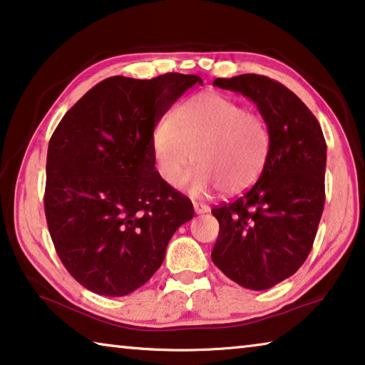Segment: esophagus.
<instances>
[{"label":"esophagus","mask_w":365,"mask_h":365,"mask_svg":"<svg viewBox=\"0 0 365 365\" xmlns=\"http://www.w3.org/2000/svg\"><path fill=\"white\" fill-rule=\"evenodd\" d=\"M193 207H195V212L196 214H205V212H210V206L207 205H203V203H193Z\"/></svg>","instance_id":"1"}]
</instances>
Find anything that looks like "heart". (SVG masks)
<instances>
[{
  "instance_id": "obj_1",
  "label": "heart",
  "mask_w": 365,
  "mask_h": 365,
  "mask_svg": "<svg viewBox=\"0 0 365 365\" xmlns=\"http://www.w3.org/2000/svg\"><path fill=\"white\" fill-rule=\"evenodd\" d=\"M269 148L271 131L262 115L211 91L185 99L151 136L155 170L172 187L182 183L195 159L183 182L195 195L216 185L227 195L244 192L262 175Z\"/></svg>"
}]
</instances>
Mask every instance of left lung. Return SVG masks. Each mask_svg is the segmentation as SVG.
<instances>
[{
	"instance_id": "left-lung-1",
	"label": "left lung",
	"mask_w": 365,
	"mask_h": 365,
	"mask_svg": "<svg viewBox=\"0 0 365 365\" xmlns=\"http://www.w3.org/2000/svg\"><path fill=\"white\" fill-rule=\"evenodd\" d=\"M257 103L271 131L258 182L212 207L219 235L211 258L229 279L264 291L304 264L325 206L327 143L315 115L286 86L262 74L214 79Z\"/></svg>"
}]
</instances>
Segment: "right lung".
I'll return each instance as SVG.
<instances>
[{
    "instance_id": "right-lung-1",
    "label": "right lung",
    "mask_w": 365,
    "mask_h": 365,
    "mask_svg": "<svg viewBox=\"0 0 365 365\" xmlns=\"http://www.w3.org/2000/svg\"><path fill=\"white\" fill-rule=\"evenodd\" d=\"M203 79L167 73L112 76L68 110L47 154L45 216L68 273L89 291L126 296L160 268L193 205L155 170L151 136L185 91Z\"/></svg>"
}]
</instances>
